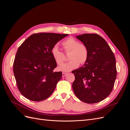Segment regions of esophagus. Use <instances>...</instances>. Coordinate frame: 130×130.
<instances>
[{
    "label": "esophagus",
    "instance_id": "1",
    "mask_svg": "<svg viewBox=\"0 0 130 130\" xmlns=\"http://www.w3.org/2000/svg\"><path fill=\"white\" fill-rule=\"evenodd\" d=\"M66 74H67V73H66L63 72V73H62V77H64L65 76V75H66Z\"/></svg>",
    "mask_w": 130,
    "mask_h": 130
}]
</instances>
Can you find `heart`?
<instances>
[{
	"mask_svg": "<svg viewBox=\"0 0 130 130\" xmlns=\"http://www.w3.org/2000/svg\"><path fill=\"white\" fill-rule=\"evenodd\" d=\"M62 45L66 54L69 53L70 61L62 64L65 60L64 53L59 50L57 44L54 45L51 50V53L55 61L58 65L61 64L59 69L65 72L72 71L79 66V64H85L88 58V49L87 46L79 43L78 41L73 37H70L64 40Z\"/></svg>",
	"mask_w": 130,
	"mask_h": 130,
	"instance_id": "heart-1",
	"label": "heart"
}]
</instances>
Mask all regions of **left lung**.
<instances>
[{
  "instance_id": "obj_1",
  "label": "left lung",
  "mask_w": 130,
  "mask_h": 130,
  "mask_svg": "<svg viewBox=\"0 0 130 130\" xmlns=\"http://www.w3.org/2000/svg\"><path fill=\"white\" fill-rule=\"evenodd\" d=\"M76 38L88 49V58L83 67L72 71V85L76 97L85 103L103 101L113 90L117 71L114 55L105 39L96 34H84Z\"/></svg>"
}]
</instances>
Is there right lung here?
Segmentation results:
<instances>
[{
    "label": "right lung",
    "mask_w": 130,
    "mask_h": 130,
    "mask_svg": "<svg viewBox=\"0 0 130 130\" xmlns=\"http://www.w3.org/2000/svg\"><path fill=\"white\" fill-rule=\"evenodd\" d=\"M67 35L52 32L34 34L18 48L13 71L18 90L26 99L42 101L53 93L62 73L54 72L57 64L51 50Z\"/></svg>",
    "instance_id": "1"
}]
</instances>
